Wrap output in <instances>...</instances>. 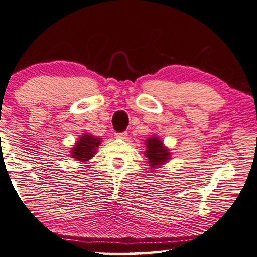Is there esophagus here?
I'll use <instances>...</instances> for the list:
<instances>
[{"instance_id": "34e87169", "label": "esophagus", "mask_w": 257, "mask_h": 257, "mask_svg": "<svg viewBox=\"0 0 257 257\" xmlns=\"http://www.w3.org/2000/svg\"><path fill=\"white\" fill-rule=\"evenodd\" d=\"M128 135L127 132H122V133H115V136L118 137V139H125V136Z\"/></svg>"}]
</instances>
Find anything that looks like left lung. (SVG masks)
<instances>
[{"mask_svg": "<svg viewBox=\"0 0 257 257\" xmlns=\"http://www.w3.org/2000/svg\"><path fill=\"white\" fill-rule=\"evenodd\" d=\"M147 151L146 156L149 160L150 166H158L169 161L170 153L169 150L163 147L162 141L158 137H150L147 140Z\"/></svg>", "mask_w": 257, "mask_h": 257, "instance_id": "1", "label": "left lung"}]
</instances>
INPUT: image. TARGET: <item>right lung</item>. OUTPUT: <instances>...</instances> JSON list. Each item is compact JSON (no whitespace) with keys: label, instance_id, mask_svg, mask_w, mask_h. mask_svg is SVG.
<instances>
[{"label":"right lung","instance_id":"obj_1","mask_svg":"<svg viewBox=\"0 0 257 257\" xmlns=\"http://www.w3.org/2000/svg\"><path fill=\"white\" fill-rule=\"evenodd\" d=\"M101 140L99 137H94L93 135L84 134L73 148L72 151V157L77 158L81 162H86L91 160V157L95 154L96 148L99 147Z\"/></svg>","mask_w":257,"mask_h":257}]
</instances>
